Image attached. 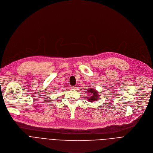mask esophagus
Here are the masks:
<instances>
[{"label":"esophagus","instance_id":"obj_1","mask_svg":"<svg viewBox=\"0 0 153 153\" xmlns=\"http://www.w3.org/2000/svg\"><path fill=\"white\" fill-rule=\"evenodd\" d=\"M77 88V87L76 86H71V88L73 89V90H76Z\"/></svg>","mask_w":153,"mask_h":153}]
</instances>
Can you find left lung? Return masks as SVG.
<instances>
[{
	"label": "left lung",
	"instance_id": "1",
	"mask_svg": "<svg viewBox=\"0 0 153 153\" xmlns=\"http://www.w3.org/2000/svg\"><path fill=\"white\" fill-rule=\"evenodd\" d=\"M88 92L90 93V97H87V99H88L90 102H93L94 101L97 100L99 99V93L96 90L93 88H90V90H88Z\"/></svg>",
	"mask_w": 153,
	"mask_h": 153
}]
</instances>
